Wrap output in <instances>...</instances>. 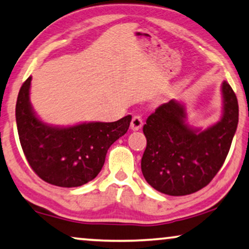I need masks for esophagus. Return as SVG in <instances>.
<instances>
[{"instance_id": "1", "label": "esophagus", "mask_w": 249, "mask_h": 249, "mask_svg": "<svg viewBox=\"0 0 249 249\" xmlns=\"http://www.w3.org/2000/svg\"><path fill=\"white\" fill-rule=\"evenodd\" d=\"M142 125H143L142 117L140 116V115H134L131 121V128L133 131H138V129L142 127Z\"/></svg>"}]
</instances>
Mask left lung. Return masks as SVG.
I'll list each match as a JSON object with an SVG mask.
<instances>
[{
    "label": "left lung",
    "instance_id": "obj_1",
    "mask_svg": "<svg viewBox=\"0 0 249 249\" xmlns=\"http://www.w3.org/2000/svg\"><path fill=\"white\" fill-rule=\"evenodd\" d=\"M223 114L219 123L199 131L186 124L185 107L176 100L162 104L146 120V148L141 160L145 180L161 193L183 196L211 181L228 156L239 108L229 83H222Z\"/></svg>",
    "mask_w": 249,
    "mask_h": 249
}]
</instances>
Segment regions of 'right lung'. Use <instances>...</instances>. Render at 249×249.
<instances>
[{"instance_id":"right-lung-1","label":"right lung","mask_w":249,"mask_h":249,"mask_svg":"<svg viewBox=\"0 0 249 249\" xmlns=\"http://www.w3.org/2000/svg\"><path fill=\"white\" fill-rule=\"evenodd\" d=\"M31 76L21 86L16 105L19 140L35 173L48 184L78 187L92 180L105 163L107 151L129 127L127 115L113 123H83L56 127L41 122L29 101Z\"/></svg>"}]
</instances>
